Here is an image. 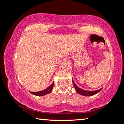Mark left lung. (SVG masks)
Returning <instances> with one entry per match:
<instances>
[{
  "instance_id": "1",
  "label": "left lung",
  "mask_w": 124,
  "mask_h": 124,
  "mask_svg": "<svg viewBox=\"0 0 124 124\" xmlns=\"http://www.w3.org/2000/svg\"><path fill=\"white\" fill-rule=\"evenodd\" d=\"M72 83H73L74 87H75V89H76V92L78 93V94H80V95H83L84 96H91L94 95V94L97 93L98 92H99L102 89V88H100V89L96 90V91H85V90H84L83 89H81V88L78 87L76 84L75 83L73 80H72Z\"/></svg>"
}]
</instances>
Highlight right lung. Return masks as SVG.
Instances as JSON below:
<instances>
[{
	"mask_svg": "<svg viewBox=\"0 0 124 124\" xmlns=\"http://www.w3.org/2000/svg\"><path fill=\"white\" fill-rule=\"evenodd\" d=\"M54 81H53L52 84H51L48 88H46V89H44L43 91L36 92H30V93L32 94H34L35 96H38L46 95V94H47L48 93H50L51 92H52V90L53 89V88H54Z\"/></svg>",
	"mask_w": 124,
	"mask_h": 124,
	"instance_id": "1",
	"label": "right lung"
}]
</instances>
